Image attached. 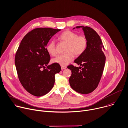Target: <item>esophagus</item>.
Instances as JSON below:
<instances>
[{"instance_id":"1","label":"esophagus","mask_w":128,"mask_h":128,"mask_svg":"<svg viewBox=\"0 0 128 128\" xmlns=\"http://www.w3.org/2000/svg\"><path fill=\"white\" fill-rule=\"evenodd\" d=\"M66 66H61V68L62 70H64V69H66Z\"/></svg>"}]
</instances>
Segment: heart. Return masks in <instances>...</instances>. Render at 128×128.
<instances>
[{
	"mask_svg": "<svg viewBox=\"0 0 128 128\" xmlns=\"http://www.w3.org/2000/svg\"><path fill=\"white\" fill-rule=\"evenodd\" d=\"M60 39L68 44L66 52L64 54L58 55L52 60V62L66 66L74 58V54L80 56L82 54L88 45V39L84 35L78 36V34L71 31H66L60 35ZM47 52L52 56L56 54V42L54 40L50 41L46 46Z\"/></svg>",
	"mask_w": 128,
	"mask_h": 128,
	"instance_id": "heart-1",
	"label": "heart"
}]
</instances>
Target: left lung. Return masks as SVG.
<instances>
[{
	"label": "left lung",
	"instance_id": "left-lung-1",
	"mask_svg": "<svg viewBox=\"0 0 128 128\" xmlns=\"http://www.w3.org/2000/svg\"><path fill=\"white\" fill-rule=\"evenodd\" d=\"M82 28L88 39V45L84 52L74 62L81 66L70 65L72 74L69 82L72 88L79 93L88 94L98 86L106 62L104 48L99 35L89 27L77 26ZM75 28H73V29Z\"/></svg>",
	"mask_w": 128,
	"mask_h": 128
}]
</instances>
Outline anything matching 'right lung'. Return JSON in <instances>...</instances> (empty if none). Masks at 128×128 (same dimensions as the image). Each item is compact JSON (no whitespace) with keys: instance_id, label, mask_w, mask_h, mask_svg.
<instances>
[{"instance_id":"obj_1","label":"right lung","mask_w":128,"mask_h":128,"mask_svg":"<svg viewBox=\"0 0 128 128\" xmlns=\"http://www.w3.org/2000/svg\"><path fill=\"white\" fill-rule=\"evenodd\" d=\"M60 30L35 29L24 36L18 46L14 60L18 77L23 87L33 95L48 93L54 84L55 74L61 70L58 64L48 65L50 56L46 49L50 39Z\"/></svg>"}]
</instances>
